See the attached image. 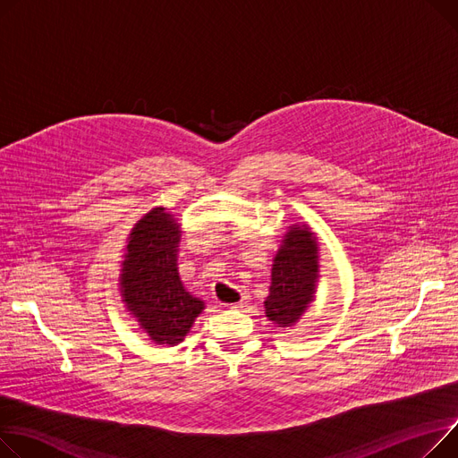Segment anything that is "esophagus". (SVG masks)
<instances>
[{
	"label": "esophagus",
	"instance_id": "obj_1",
	"mask_svg": "<svg viewBox=\"0 0 458 458\" xmlns=\"http://www.w3.org/2000/svg\"><path fill=\"white\" fill-rule=\"evenodd\" d=\"M247 301H249V296L242 294L239 301H235V303H230V308H247Z\"/></svg>",
	"mask_w": 458,
	"mask_h": 458
}]
</instances>
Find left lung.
Here are the masks:
<instances>
[{
	"label": "left lung",
	"mask_w": 458,
	"mask_h": 458,
	"mask_svg": "<svg viewBox=\"0 0 458 458\" xmlns=\"http://www.w3.org/2000/svg\"><path fill=\"white\" fill-rule=\"evenodd\" d=\"M318 245L306 225H293L274 256L265 315L278 327L294 326L308 311L318 282Z\"/></svg>",
	"instance_id": "8db88e82"
}]
</instances>
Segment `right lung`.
I'll list each match as a JSON object with an SVG mask.
<instances>
[{
  "instance_id": "1",
  "label": "right lung",
  "mask_w": 458,
  "mask_h": 458,
  "mask_svg": "<svg viewBox=\"0 0 458 458\" xmlns=\"http://www.w3.org/2000/svg\"><path fill=\"white\" fill-rule=\"evenodd\" d=\"M180 225L165 208H152L136 223L121 263L119 291L140 327L157 344L184 341L204 301L182 285L176 252Z\"/></svg>"
}]
</instances>
